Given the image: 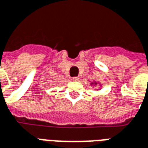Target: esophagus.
I'll use <instances>...</instances> for the list:
<instances>
[{"mask_svg":"<svg viewBox=\"0 0 148 148\" xmlns=\"http://www.w3.org/2000/svg\"><path fill=\"white\" fill-rule=\"evenodd\" d=\"M79 77H77V76H76V77H73V78H72V80H73V81H79Z\"/></svg>","mask_w":148,"mask_h":148,"instance_id":"34e87169","label":"esophagus"}]
</instances>
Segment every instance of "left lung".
Masks as SVG:
<instances>
[{
  "instance_id": "obj_1",
  "label": "left lung",
  "mask_w": 148,
  "mask_h": 148,
  "mask_svg": "<svg viewBox=\"0 0 148 148\" xmlns=\"http://www.w3.org/2000/svg\"><path fill=\"white\" fill-rule=\"evenodd\" d=\"M90 84H91V86H99V87H101V86H102V84H101L100 83L96 82V80H93V82L90 83Z\"/></svg>"
}]
</instances>
